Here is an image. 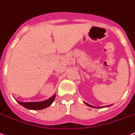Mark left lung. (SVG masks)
I'll use <instances>...</instances> for the list:
<instances>
[{"label": "left lung", "instance_id": "left-lung-1", "mask_svg": "<svg viewBox=\"0 0 135 135\" xmlns=\"http://www.w3.org/2000/svg\"><path fill=\"white\" fill-rule=\"evenodd\" d=\"M85 104H86L87 105H88V106H90V107H93V106H92V105H89L88 103H85ZM93 108H94V107H93ZM100 108H103V107H100Z\"/></svg>", "mask_w": 135, "mask_h": 135}]
</instances>
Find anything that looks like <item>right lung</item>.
<instances>
[{"label":"right lung","instance_id":"right-lung-1","mask_svg":"<svg viewBox=\"0 0 135 135\" xmlns=\"http://www.w3.org/2000/svg\"><path fill=\"white\" fill-rule=\"evenodd\" d=\"M56 94H54L52 97L50 98L49 99L44 101H41V102H21L18 101V103L23 105L27 109L30 110H42V109L46 108L47 107L50 106L54 100L55 99Z\"/></svg>","mask_w":135,"mask_h":135}]
</instances>
